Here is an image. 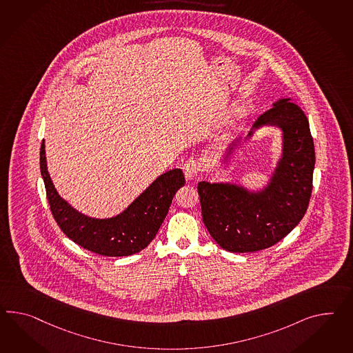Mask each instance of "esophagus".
I'll return each instance as SVG.
<instances>
[{"label": "esophagus", "mask_w": 353, "mask_h": 353, "mask_svg": "<svg viewBox=\"0 0 353 353\" xmlns=\"http://www.w3.org/2000/svg\"><path fill=\"white\" fill-rule=\"evenodd\" d=\"M183 172L185 174L187 179H193V178L199 176V172H201L199 160H196L194 157H190L183 165Z\"/></svg>", "instance_id": "esophagus-1"}]
</instances>
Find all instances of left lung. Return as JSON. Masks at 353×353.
Instances as JSON below:
<instances>
[{"mask_svg": "<svg viewBox=\"0 0 353 353\" xmlns=\"http://www.w3.org/2000/svg\"><path fill=\"white\" fill-rule=\"evenodd\" d=\"M263 124L284 132L283 159L266 190L250 194L236 185L208 181L197 187L203 224L229 252H256L278 243L305 216L311 199L315 147L305 112L279 100L254 127Z\"/></svg>", "mask_w": 353, "mask_h": 353, "instance_id": "1", "label": "left lung"}]
</instances>
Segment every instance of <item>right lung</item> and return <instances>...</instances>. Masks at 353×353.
<instances>
[{
    "label": "right lung",
    "instance_id": "1",
    "mask_svg": "<svg viewBox=\"0 0 353 353\" xmlns=\"http://www.w3.org/2000/svg\"><path fill=\"white\" fill-rule=\"evenodd\" d=\"M39 163L48 205L63 234L91 252L111 257L134 254L151 243L169 211L175 192L185 183L181 169L165 172L123 214L99 220L81 215L60 199L47 172L43 142Z\"/></svg>",
    "mask_w": 353,
    "mask_h": 353
}]
</instances>
